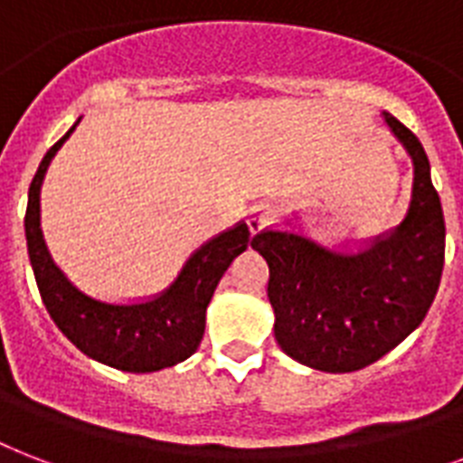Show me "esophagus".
Here are the masks:
<instances>
[{
    "instance_id": "esophagus-1",
    "label": "esophagus",
    "mask_w": 463,
    "mask_h": 463,
    "mask_svg": "<svg viewBox=\"0 0 463 463\" xmlns=\"http://www.w3.org/2000/svg\"><path fill=\"white\" fill-rule=\"evenodd\" d=\"M269 223H271L269 211H267L264 206H252L250 211H247V225H250V232H252V235L264 231Z\"/></svg>"
}]
</instances>
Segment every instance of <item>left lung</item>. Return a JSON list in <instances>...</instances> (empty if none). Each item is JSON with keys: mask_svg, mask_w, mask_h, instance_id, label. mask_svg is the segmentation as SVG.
Returning <instances> with one entry per match:
<instances>
[{"mask_svg": "<svg viewBox=\"0 0 463 463\" xmlns=\"http://www.w3.org/2000/svg\"><path fill=\"white\" fill-rule=\"evenodd\" d=\"M386 123L412 160V199L396 231L326 245L294 228H267L252 247L269 264L274 337L288 357L330 373L364 369L428 316L444 267V216L428 155L411 130Z\"/></svg>", "mask_w": 463, "mask_h": 463, "instance_id": "obj_1", "label": "left lung"}]
</instances>
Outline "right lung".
<instances>
[{
  "label": "right lung",
  "mask_w": 463,
  "mask_h": 463,
  "mask_svg": "<svg viewBox=\"0 0 463 463\" xmlns=\"http://www.w3.org/2000/svg\"><path fill=\"white\" fill-rule=\"evenodd\" d=\"M77 126V123H75ZM75 126L60 137L38 165L26 206L28 260L45 308L84 354L121 372H160L192 357L203 337L206 308L218 281L250 242L247 223H238L201 245L167 291L133 303L101 301L77 287L52 260L41 231V184L45 169Z\"/></svg>",
  "instance_id": "add662e5"
}]
</instances>
